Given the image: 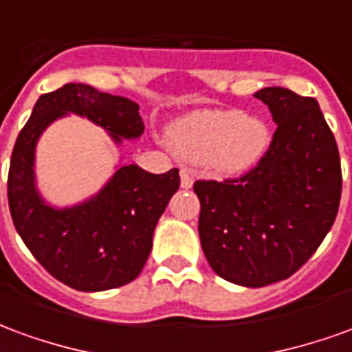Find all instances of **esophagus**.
<instances>
[{
    "label": "esophagus",
    "mask_w": 352,
    "mask_h": 352,
    "mask_svg": "<svg viewBox=\"0 0 352 352\" xmlns=\"http://www.w3.org/2000/svg\"><path fill=\"white\" fill-rule=\"evenodd\" d=\"M192 184H194V177L188 169H181V186L183 188H192Z\"/></svg>",
    "instance_id": "esophagus-1"
}]
</instances>
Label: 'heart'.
<instances>
[{"label": "heart", "instance_id": "heart-1", "mask_svg": "<svg viewBox=\"0 0 352 352\" xmlns=\"http://www.w3.org/2000/svg\"><path fill=\"white\" fill-rule=\"evenodd\" d=\"M270 143L267 124L241 111L192 113L171 130V146L183 160L211 164L224 175H239L254 168Z\"/></svg>", "mask_w": 352, "mask_h": 352}]
</instances>
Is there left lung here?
Segmentation results:
<instances>
[{
	"instance_id": "obj_1",
	"label": "left lung",
	"mask_w": 352,
	"mask_h": 352,
	"mask_svg": "<svg viewBox=\"0 0 352 352\" xmlns=\"http://www.w3.org/2000/svg\"><path fill=\"white\" fill-rule=\"evenodd\" d=\"M277 130L239 179L196 181L198 232L213 272L241 287L288 279L317 251L340 209L341 162L315 98L280 87L254 94Z\"/></svg>"
}]
</instances>
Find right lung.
Returning <instances> with one entry per match:
<instances>
[{
	"label": "right lung",
	"mask_w": 352,
	"mask_h": 352,
	"mask_svg": "<svg viewBox=\"0 0 352 352\" xmlns=\"http://www.w3.org/2000/svg\"><path fill=\"white\" fill-rule=\"evenodd\" d=\"M75 113L115 139H138L145 126L135 101L69 82L43 94L12 148L7 198L14 228L30 252L60 283L82 292L122 287L145 265L156 222L179 190V169L154 175L120 166L96 196L56 209L35 188V145L50 122Z\"/></svg>",
	"instance_id": "add662e5"
}]
</instances>
